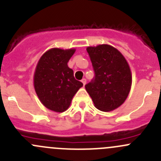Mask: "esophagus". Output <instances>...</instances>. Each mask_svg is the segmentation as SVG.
Wrapping results in <instances>:
<instances>
[{"label": "esophagus", "instance_id": "1", "mask_svg": "<svg viewBox=\"0 0 161 161\" xmlns=\"http://www.w3.org/2000/svg\"><path fill=\"white\" fill-rule=\"evenodd\" d=\"M82 82L83 83V86L86 85V79H82Z\"/></svg>", "mask_w": 161, "mask_h": 161}]
</instances>
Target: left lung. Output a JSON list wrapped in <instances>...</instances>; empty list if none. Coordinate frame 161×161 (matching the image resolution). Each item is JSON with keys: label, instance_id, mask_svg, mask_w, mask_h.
I'll use <instances>...</instances> for the list:
<instances>
[{"label": "left lung", "instance_id": "8db88e82", "mask_svg": "<svg viewBox=\"0 0 161 161\" xmlns=\"http://www.w3.org/2000/svg\"><path fill=\"white\" fill-rule=\"evenodd\" d=\"M95 72L92 82L85 86L94 106L101 111L119 108L130 92L131 72L122 53L108 44L87 47Z\"/></svg>", "mask_w": 161, "mask_h": 161}]
</instances>
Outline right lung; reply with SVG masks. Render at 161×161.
Returning <instances> with one entry per match:
<instances>
[{"label":"right lung","mask_w":161,"mask_h":161,"mask_svg":"<svg viewBox=\"0 0 161 161\" xmlns=\"http://www.w3.org/2000/svg\"><path fill=\"white\" fill-rule=\"evenodd\" d=\"M75 48H51L39 60L33 75L36 93L42 104L55 112H64L83 84L76 80L68 62Z\"/></svg>","instance_id":"1"}]
</instances>
